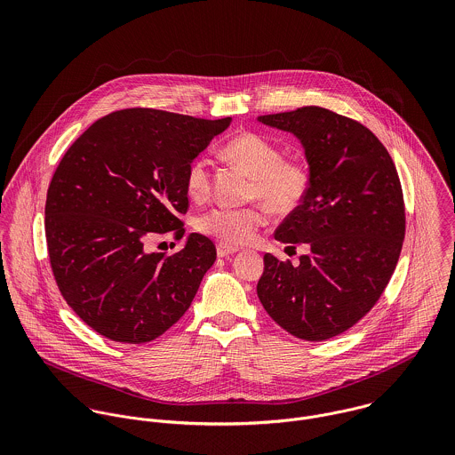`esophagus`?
I'll use <instances>...</instances> for the list:
<instances>
[{"label": "esophagus", "mask_w": 455, "mask_h": 455, "mask_svg": "<svg viewBox=\"0 0 455 455\" xmlns=\"http://www.w3.org/2000/svg\"><path fill=\"white\" fill-rule=\"evenodd\" d=\"M238 252V247H233V245H228V243H219L217 245V256L219 258H228V256H233Z\"/></svg>", "instance_id": "obj_1"}]
</instances>
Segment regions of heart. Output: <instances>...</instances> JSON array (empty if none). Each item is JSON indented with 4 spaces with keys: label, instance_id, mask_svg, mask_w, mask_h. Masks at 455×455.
<instances>
[{
    "label": "heart",
    "instance_id": "heart-1",
    "mask_svg": "<svg viewBox=\"0 0 455 455\" xmlns=\"http://www.w3.org/2000/svg\"><path fill=\"white\" fill-rule=\"evenodd\" d=\"M224 154L252 175L251 197L260 199L276 215L296 212L310 193V166L301 159H283L282 148L259 132L245 131L233 136ZM186 189L193 199H203L210 193V163L204 157L189 164ZM262 222L264 210L259 206H219L197 219V229L226 243L243 245L256 236Z\"/></svg>",
    "mask_w": 455,
    "mask_h": 455
}]
</instances>
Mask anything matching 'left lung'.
<instances>
[{
    "instance_id": "8db88e82",
    "label": "left lung",
    "mask_w": 455,
    "mask_h": 455,
    "mask_svg": "<svg viewBox=\"0 0 455 455\" xmlns=\"http://www.w3.org/2000/svg\"><path fill=\"white\" fill-rule=\"evenodd\" d=\"M296 136L312 172L303 204L275 231L307 243L291 260L264 256L258 296L287 332L321 341L363 319L382 296L404 240V204L395 166L363 124L321 107L258 117Z\"/></svg>"
}]
</instances>
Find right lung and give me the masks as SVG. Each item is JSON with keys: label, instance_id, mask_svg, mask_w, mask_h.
<instances>
[{"label": "right lung", "instance_id": "add662e5", "mask_svg": "<svg viewBox=\"0 0 455 455\" xmlns=\"http://www.w3.org/2000/svg\"><path fill=\"white\" fill-rule=\"evenodd\" d=\"M229 124L126 108L68 148L47 191L45 236L66 303L96 332L152 341L191 307L217 258L212 240L191 233L173 256L143 245L168 231L184 236L188 168Z\"/></svg>", "mask_w": 455, "mask_h": 455}]
</instances>
